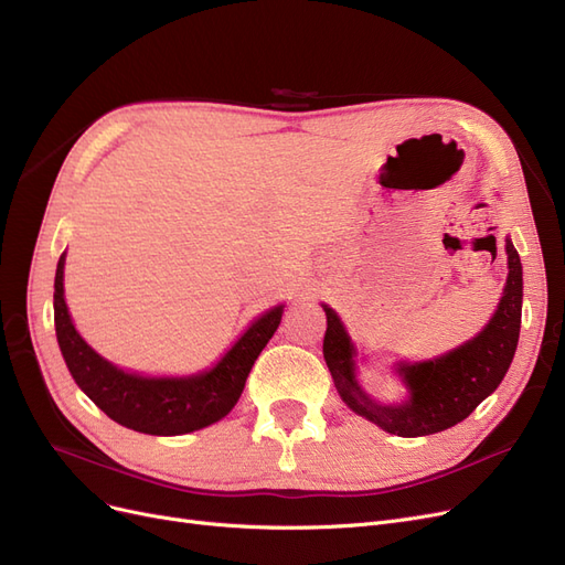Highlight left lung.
<instances>
[{"instance_id": "left-lung-1", "label": "left lung", "mask_w": 565, "mask_h": 565, "mask_svg": "<svg viewBox=\"0 0 565 565\" xmlns=\"http://www.w3.org/2000/svg\"><path fill=\"white\" fill-rule=\"evenodd\" d=\"M507 256L509 278L488 328L465 347L436 361L398 365L401 377L409 388V398L403 405H380L365 396L355 382V349L344 324L332 309L322 306L328 316V330L322 339L324 363L332 372L339 396L353 413L382 426L388 434L417 438L446 431L467 419L500 386L516 353L523 299V268L511 241H507Z\"/></svg>"}]
</instances>
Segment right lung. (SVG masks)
Instances as JSON below:
<instances>
[{
    "label": "right lung",
    "mask_w": 565,
    "mask_h": 565,
    "mask_svg": "<svg viewBox=\"0 0 565 565\" xmlns=\"http://www.w3.org/2000/svg\"><path fill=\"white\" fill-rule=\"evenodd\" d=\"M63 266L65 254H61L56 268L54 322L67 370L110 419L150 436L191 434L226 417L241 398L254 361L282 318V306L266 311L210 372L181 380L139 377L104 361L77 334L63 299Z\"/></svg>",
    "instance_id": "1"
}]
</instances>
